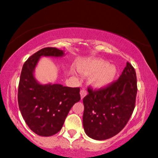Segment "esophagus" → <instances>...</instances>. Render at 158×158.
<instances>
[{
  "instance_id": "obj_1",
  "label": "esophagus",
  "mask_w": 158,
  "mask_h": 158,
  "mask_svg": "<svg viewBox=\"0 0 158 158\" xmlns=\"http://www.w3.org/2000/svg\"><path fill=\"white\" fill-rule=\"evenodd\" d=\"M86 95H87V91H86V90H84V89H82V90H80V96H81V99H82L83 98H84Z\"/></svg>"
}]
</instances>
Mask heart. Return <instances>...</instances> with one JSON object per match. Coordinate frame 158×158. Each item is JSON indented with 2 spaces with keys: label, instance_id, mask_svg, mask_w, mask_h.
<instances>
[{
  "label": "heart",
  "instance_id": "obj_1",
  "mask_svg": "<svg viewBox=\"0 0 158 158\" xmlns=\"http://www.w3.org/2000/svg\"><path fill=\"white\" fill-rule=\"evenodd\" d=\"M77 70L85 75H90L88 81L94 88L102 89L108 87L115 81L118 69L114 64L99 59H82L78 61Z\"/></svg>",
  "mask_w": 158,
  "mask_h": 158
}]
</instances>
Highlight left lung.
I'll list each match as a JSON object with an SVG mask.
<instances>
[{
	"label": "left lung",
	"instance_id": "obj_1",
	"mask_svg": "<svg viewBox=\"0 0 158 158\" xmlns=\"http://www.w3.org/2000/svg\"><path fill=\"white\" fill-rule=\"evenodd\" d=\"M83 99V127L90 138L104 140L122 131L135 107L137 77L129 62L117 81L97 90L88 88Z\"/></svg>",
	"mask_w": 158,
	"mask_h": 158
}]
</instances>
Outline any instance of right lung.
Segmentation results:
<instances>
[{
    "label": "right lung",
    "mask_w": 158,
    "mask_h": 158,
    "mask_svg": "<svg viewBox=\"0 0 158 158\" xmlns=\"http://www.w3.org/2000/svg\"><path fill=\"white\" fill-rule=\"evenodd\" d=\"M64 55L63 50L56 48H43L25 61L21 70L18 92L20 111L29 128L42 137L60 131L70 108L81 99L79 88L51 83L42 85L34 76L40 58Z\"/></svg>",
    "instance_id": "obj_1"
}]
</instances>
